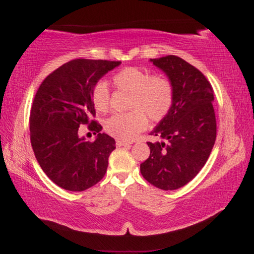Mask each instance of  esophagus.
<instances>
[{
  "mask_svg": "<svg viewBox=\"0 0 254 254\" xmlns=\"http://www.w3.org/2000/svg\"><path fill=\"white\" fill-rule=\"evenodd\" d=\"M131 142H127V141L123 140H117V145L118 147H126V145H130Z\"/></svg>",
  "mask_w": 254,
  "mask_h": 254,
  "instance_id": "1",
  "label": "esophagus"
}]
</instances>
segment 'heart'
I'll list each match as a JSON object with an SVG mask.
<instances>
[{
  "mask_svg": "<svg viewBox=\"0 0 254 254\" xmlns=\"http://www.w3.org/2000/svg\"><path fill=\"white\" fill-rule=\"evenodd\" d=\"M119 91L130 94L127 113L112 115L104 123L110 135L122 140H132L143 131L150 121L159 122L168 114L174 101V89L170 81L161 75H150L137 67H127L113 76ZM93 105L98 112H105L110 105L109 86L98 81L92 92Z\"/></svg>",
  "mask_w": 254,
  "mask_h": 254,
  "instance_id": "heart-1",
  "label": "heart"
}]
</instances>
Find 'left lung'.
I'll return each instance as SVG.
<instances>
[{
    "mask_svg": "<svg viewBox=\"0 0 254 254\" xmlns=\"http://www.w3.org/2000/svg\"><path fill=\"white\" fill-rule=\"evenodd\" d=\"M173 85L168 114L150 134L149 158L140 165L143 178L162 190H175L195 177L207 161L216 139L214 92L201 72L177 56L150 59Z\"/></svg>",
    "mask_w": 254,
    "mask_h": 254,
    "instance_id": "left-lung-1",
    "label": "left lung"
}]
</instances>
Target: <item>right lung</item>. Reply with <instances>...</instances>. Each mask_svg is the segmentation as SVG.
<instances>
[{
    "mask_svg": "<svg viewBox=\"0 0 254 254\" xmlns=\"http://www.w3.org/2000/svg\"><path fill=\"white\" fill-rule=\"evenodd\" d=\"M121 62L70 60L42 81L30 114V139L45 174L66 190L83 191L104 177L115 140L92 121L94 142L78 135L80 124L95 115L92 92L103 76Z\"/></svg>",
    "mask_w": 254,
    "mask_h": 254,
    "instance_id": "add662e5",
    "label": "right lung"
}]
</instances>
